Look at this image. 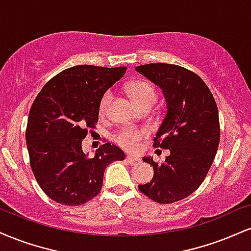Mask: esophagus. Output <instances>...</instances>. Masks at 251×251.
Here are the masks:
<instances>
[{
	"label": "esophagus",
	"instance_id": "obj_1",
	"mask_svg": "<svg viewBox=\"0 0 251 251\" xmlns=\"http://www.w3.org/2000/svg\"><path fill=\"white\" fill-rule=\"evenodd\" d=\"M126 160H127V162L129 165H137L140 162V160H139L138 158H134V156H132V155L126 156Z\"/></svg>",
	"mask_w": 251,
	"mask_h": 251
}]
</instances>
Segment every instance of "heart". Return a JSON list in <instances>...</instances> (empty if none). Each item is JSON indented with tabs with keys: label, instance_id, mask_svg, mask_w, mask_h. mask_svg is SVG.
Instances as JSON below:
<instances>
[{
	"label": "heart",
	"instance_id": "1",
	"mask_svg": "<svg viewBox=\"0 0 251 251\" xmlns=\"http://www.w3.org/2000/svg\"><path fill=\"white\" fill-rule=\"evenodd\" d=\"M127 92L132 97L139 108L145 105H153L156 99L155 89L150 83L145 80L132 81L127 86ZM111 92L107 91L102 95L100 102H99V112L104 113L106 111L108 102L111 100ZM147 137L146 129H138L133 127L124 128L117 134L116 141L120 146L128 151L138 150L141 140Z\"/></svg>",
	"mask_w": 251,
	"mask_h": 251
}]
</instances>
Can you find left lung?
<instances>
[{
	"label": "left lung",
	"mask_w": 251,
	"mask_h": 251,
	"mask_svg": "<svg viewBox=\"0 0 251 251\" xmlns=\"http://www.w3.org/2000/svg\"><path fill=\"white\" fill-rule=\"evenodd\" d=\"M135 70L162 90L167 112L154 146L171 152L161 165L145 156L154 175L139 191L158 203H173L195 192L213 164L220 143L219 111L206 83L188 69L151 63Z\"/></svg>",
	"instance_id": "1"
}]
</instances>
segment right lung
I'll return each instance as SVG.
<instances>
[{
  "label": "right lung",
  "mask_w": 251,
  "mask_h": 251,
  "mask_svg": "<svg viewBox=\"0 0 251 251\" xmlns=\"http://www.w3.org/2000/svg\"><path fill=\"white\" fill-rule=\"evenodd\" d=\"M125 72V66H72L51 78L32 102L25 131L30 166L51 200L65 206L90 201L100 192L105 168L125 159L110 143L91 159L81 149L98 122L102 95Z\"/></svg>",
  "instance_id": "right-lung-1"
}]
</instances>
